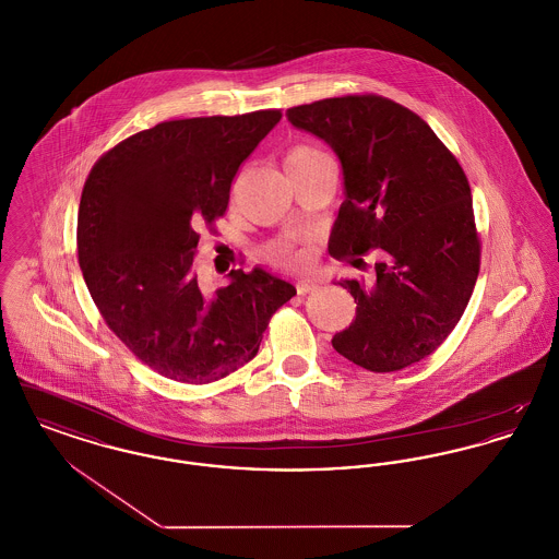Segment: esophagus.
I'll use <instances>...</instances> for the list:
<instances>
[{
	"mask_svg": "<svg viewBox=\"0 0 559 559\" xmlns=\"http://www.w3.org/2000/svg\"><path fill=\"white\" fill-rule=\"evenodd\" d=\"M297 293L299 295H308V293H314L319 289V283H314V281H306V283H297Z\"/></svg>",
	"mask_w": 559,
	"mask_h": 559,
	"instance_id": "obj_1",
	"label": "esophagus"
}]
</instances>
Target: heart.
<instances>
[{
    "label": "heart",
    "instance_id": "1",
    "mask_svg": "<svg viewBox=\"0 0 559 559\" xmlns=\"http://www.w3.org/2000/svg\"><path fill=\"white\" fill-rule=\"evenodd\" d=\"M329 159L326 153H322L317 146L312 144H295L289 148V153L285 155V167L287 171L310 165V163H319V160ZM267 262L274 266L281 267H295L301 266L306 262V255L299 253L297 249H293L289 242H272L267 245L264 251Z\"/></svg>",
    "mask_w": 559,
    "mask_h": 559
}]
</instances>
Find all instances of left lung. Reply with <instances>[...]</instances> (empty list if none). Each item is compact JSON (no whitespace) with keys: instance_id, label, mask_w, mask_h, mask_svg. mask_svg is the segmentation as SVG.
I'll use <instances>...</instances> for the list:
<instances>
[{"instance_id":"1","label":"left lung","mask_w":559,"mask_h":559,"mask_svg":"<svg viewBox=\"0 0 559 559\" xmlns=\"http://www.w3.org/2000/svg\"><path fill=\"white\" fill-rule=\"evenodd\" d=\"M287 117L331 144L344 167L329 253L356 267L372 249L383 255L369 283H340L358 306L333 347L372 372L424 360L451 335L478 281L481 242L463 167L417 112L377 94L324 98Z\"/></svg>"}]
</instances>
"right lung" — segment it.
Wrapping results in <instances>:
<instances>
[{"label":"right lung","instance_id":"obj_1","mask_svg":"<svg viewBox=\"0 0 559 559\" xmlns=\"http://www.w3.org/2000/svg\"><path fill=\"white\" fill-rule=\"evenodd\" d=\"M278 108L163 121L94 163L81 192L83 281L121 344L167 379L205 385L247 365L295 287L233 270L213 295L192 270L201 226L213 230L230 187Z\"/></svg>","mask_w":559,"mask_h":559}]
</instances>
